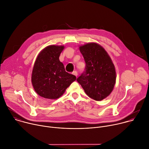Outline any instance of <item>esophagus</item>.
Returning a JSON list of instances; mask_svg holds the SVG:
<instances>
[{
	"label": "esophagus",
	"mask_w": 149,
	"mask_h": 149,
	"mask_svg": "<svg viewBox=\"0 0 149 149\" xmlns=\"http://www.w3.org/2000/svg\"><path fill=\"white\" fill-rule=\"evenodd\" d=\"M72 74H73L74 75L76 76V77H77V76H78V72H77V71H74V72H72Z\"/></svg>",
	"instance_id": "esophagus-1"
}]
</instances>
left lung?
<instances>
[{"label":"left lung","mask_w":149,"mask_h":149,"mask_svg":"<svg viewBox=\"0 0 149 149\" xmlns=\"http://www.w3.org/2000/svg\"><path fill=\"white\" fill-rule=\"evenodd\" d=\"M86 63L85 71L77 79L91 98L100 101L112 92L116 74L112 60L105 49L96 42L79 47Z\"/></svg>","instance_id":"left-lung-1"}]
</instances>
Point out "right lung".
<instances>
[{
	"label": "right lung",
	"mask_w": 149,
	"mask_h": 149,
	"mask_svg": "<svg viewBox=\"0 0 149 149\" xmlns=\"http://www.w3.org/2000/svg\"><path fill=\"white\" fill-rule=\"evenodd\" d=\"M64 45H51L43 48L35 61L31 83L40 96L56 100L61 96L66 89L76 80V77L67 72L59 57Z\"/></svg>",
	"instance_id": "obj_1"
}]
</instances>
